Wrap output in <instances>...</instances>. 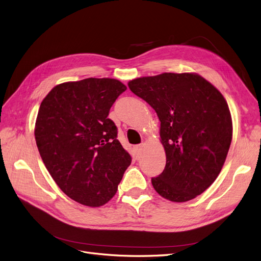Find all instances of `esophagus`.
Masks as SVG:
<instances>
[{"label":"esophagus","mask_w":261,"mask_h":261,"mask_svg":"<svg viewBox=\"0 0 261 261\" xmlns=\"http://www.w3.org/2000/svg\"><path fill=\"white\" fill-rule=\"evenodd\" d=\"M136 150H137V152H138V156H140V155H141V152H142V150H143V145H142V144H141V145L136 146Z\"/></svg>","instance_id":"obj_1"}]
</instances>
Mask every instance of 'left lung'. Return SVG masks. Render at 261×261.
I'll return each mask as SVG.
<instances>
[{
  "mask_svg": "<svg viewBox=\"0 0 261 261\" xmlns=\"http://www.w3.org/2000/svg\"><path fill=\"white\" fill-rule=\"evenodd\" d=\"M128 86L160 120L167 163L151 178L153 188L172 202L195 199L219 175L232 140V119L223 94L196 73L140 77Z\"/></svg>",
  "mask_w": 261,
  "mask_h": 261,
  "instance_id": "8db88e82",
  "label": "left lung"
}]
</instances>
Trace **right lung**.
Segmentation results:
<instances>
[{
	"label": "right lung",
	"mask_w": 261,
	"mask_h": 261,
	"mask_svg": "<svg viewBox=\"0 0 261 261\" xmlns=\"http://www.w3.org/2000/svg\"><path fill=\"white\" fill-rule=\"evenodd\" d=\"M127 89L114 79L67 82L42 101L34 136L56 184L79 203L98 207L115 196L131 156L108 116Z\"/></svg>",
	"instance_id": "add662e5"
}]
</instances>
